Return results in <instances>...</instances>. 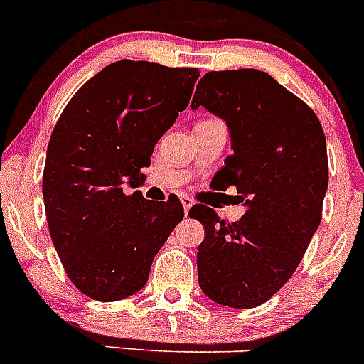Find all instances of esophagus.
<instances>
[{
  "label": "esophagus",
  "instance_id": "1",
  "mask_svg": "<svg viewBox=\"0 0 364 364\" xmlns=\"http://www.w3.org/2000/svg\"><path fill=\"white\" fill-rule=\"evenodd\" d=\"M180 200H182V205H184V211H186V215H188L189 208H191V205H193V198L188 197V195H184V197L180 198Z\"/></svg>",
  "mask_w": 364,
  "mask_h": 364
}]
</instances>
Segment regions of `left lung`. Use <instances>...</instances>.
I'll list each match as a JSON object with an SVG mask.
<instances>
[{
	"mask_svg": "<svg viewBox=\"0 0 364 364\" xmlns=\"http://www.w3.org/2000/svg\"><path fill=\"white\" fill-rule=\"evenodd\" d=\"M200 105L228 124L233 154L215 178L237 188L246 213L226 222L205 205L189 210L205 230L198 284L218 304L255 308L294 275L319 228L326 138L315 112L262 70L204 74L191 109Z\"/></svg>",
	"mask_w": 364,
	"mask_h": 364,
	"instance_id": "1",
	"label": "left lung"
}]
</instances>
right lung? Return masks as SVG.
Masks as SVG:
<instances>
[{
    "mask_svg": "<svg viewBox=\"0 0 364 364\" xmlns=\"http://www.w3.org/2000/svg\"><path fill=\"white\" fill-rule=\"evenodd\" d=\"M198 69L120 60L70 98L50 134L43 202L67 275L87 297L120 301L146 286L154 255L184 218L176 197L138 188L159 142L191 98Z\"/></svg>",
    "mask_w": 364,
    "mask_h": 364,
    "instance_id": "1",
    "label": "right lung"
}]
</instances>
